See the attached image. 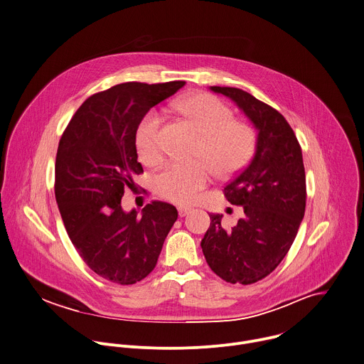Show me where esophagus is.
<instances>
[{
	"label": "esophagus",
	"mask_w": 364,
	"mask_h": 364,
	"mask_svg": "<svg viewBox=\"0 0 364 364\" xmlns=\"http://www.w3.org/2000/svg\"><path fill=\"white\" fill-rule=\"evenodd\" d=\"M191 210H193L191 207L180 205V207H178V215H180V217H186L187 214H190V213H191Z\"/></svg>",
	"instance_id": "34e87169"
}]
</instances>
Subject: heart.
I'll return each mask as SVG.
<instances>
[{
  "label": "heart",
  "instance_id": "b5f03b06",
  "mask_svg": "<svg viewBox=\"0 0 364 364\" xmlns=\"http://www.w3.org/2000/svg\"><path fill=\"white\" fill-rule=\"evenodd\" d=\"M178 109L186 114L200 137L197 149L215 173L231 176L251 160L255 144V129L241 120H234V112L221 99L210 93H193L178 102ZM163 117L159 110H149L136 130V147L146 163H154L161 156L160 127ZM211 180V170L205 163L166 164L154 177L157 193L178 204L193 203Z\"/></svg>",
  "mask_w": 364,
  "mask_h": 364
}]
</instances>
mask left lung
Segmentation results:
<instances>
[{"label":"left lung","instance_id":"obj_1","mask_svg":"<svg viewBox=\"0 0 364 364\" xmlns=\"http://www.w3.org/2000/svg\"><path fill=\"white\" fill-rule=\"evenodd\" d=\"M230 97L258 130L251 163L224 187L244 218L231 230L221 214H210L201 248L210 268L230 284L250 285L268 277L295 241L306 207V177L301 144L287 119L238 87L211 86Z\"/></svg>","mask_w":364,"mask_h":364}]
</instances>
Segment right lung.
<instances>
[{
	"label": "right lung",
	"instance_id": "right-lung-1",
	"mask_svg": "<svg viewBox=\"0 0 364 364\" xmlns=\"http://www.w3.org/2000/svg\"><path fill=\"white\" fill-rule=\"evenodd\" d=\"M184 80L126 82L87 97L66 126L55 161V197L66 232L85 264L120 285L144 279L156 267L176 223L174 205L151 201L123 211L124 188L143 173L136 130L141 117Z\"/></svg>",
	"mask_w": 364,
	"mask_h": 364
}]
</instances>
